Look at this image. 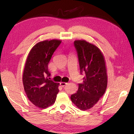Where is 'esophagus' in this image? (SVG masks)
<instances>
[{
    "instance_id": "obj_1",
    "label": "esophagus",
    "mask_w": 134,
    "mask_h": 134,
    "mask_svg": "<svg viewBox=\"0 0 134 134\" xmlns=\"http://www.w3.org/2000/svg\"><path fill=\"white\" fill-rule=\"evenodd\" d=\"M66 84H67V83H65V82H61V83H60V85H61V86H62V87H64V86H65Z\"/></svg>"
}]
</instances>
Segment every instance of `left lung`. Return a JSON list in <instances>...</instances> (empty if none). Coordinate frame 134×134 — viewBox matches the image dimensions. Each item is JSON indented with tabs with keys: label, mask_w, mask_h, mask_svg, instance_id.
Listing matches in <instances>:
<instances>
[{
	"label": "left lung",
	"mask_w": 134,
	"mask_h": 134,
	"mask_svg": "<svg viewBox=\"0 0 134 134\" xmlns=\"http://www.w3.org/2000/svg\"><path fill=\"white\" fill-rule=\"evenodd\" d=\"M78 56L80 74L85 73L83 83L71 96V100L80 110L92 108L106 92L107 75L104 56L99 48L85 40L74 42Z\"/></svg>",
	"instance_id": "left-lung-1"
}]
</instances>
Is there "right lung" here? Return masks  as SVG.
Segmentation results:
<instances>
[{
    "mask_svg": "<svg viewBox=\"0 0 134 134\" xmlns=\"http://www.w3.org/2000/svg\"><path fill=\"white\" fill-rule=\"evenodd\" d=\"M62 42L52 40L41 41L31 48L23 73L24 90L35 106L46 108L53 104L59 92V83L49 80L48 64L52 54Z\"/></svg>",
    "mask_w": 134,
    "mask_h": 134,
    "instance_id": "1",
    "label": "right lung"
}]
</instances>
